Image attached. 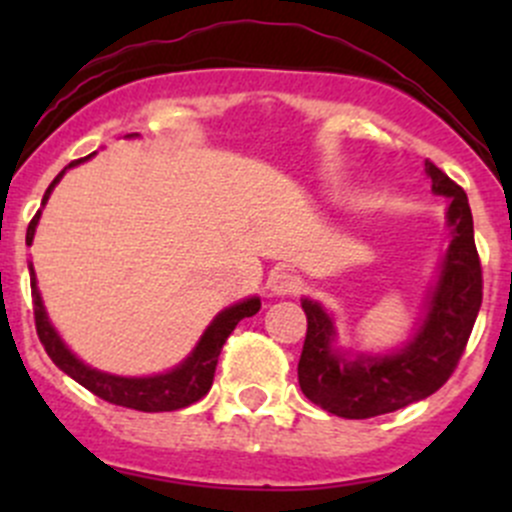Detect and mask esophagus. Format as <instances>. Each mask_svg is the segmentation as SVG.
Returning <instances> with one entry per match:
<instances>
[{
  "mask_svg": "<svg viewBox=\"0 0 512 512\" xmlns=\"http://www.w3.org/2000/svg\"><path fill=\"white\" fill-rule=\"evenodd\" d=\"M270 289L275 294H297L302 289V280L289 270H277L270 275Z\"/></svg>",
  "mask_w": 512,
  "mask_h": 512,
  "instance_id": "esophagus-1",
  "label": "esophagus"
}]
</instances>
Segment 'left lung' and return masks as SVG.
<instances>
[{
	"label": "left lung",
	"instance_id": "8db88e82",
	"mask_svg": "<svg viewBox=\"0 0 512 512\" xmlns=\"http://www.w3.org/2000/svg\"><path fill=\"white\" fill-rule=\"evenodd\" d=\"M433 193L451 198L448 225L453 240L443 260L441 280L428 317L414 342L399 354L359 356L347 361L332 352L334 327L322 307L304 299L307 337L297 364L299 389L312 404L342 418L391 414L436 394L461 361L483 302V270L473 240V215L466 190L426 160Z\"/></svg>",
	"mask_w": 512,
	"mask_h": 512
}]
</instances>
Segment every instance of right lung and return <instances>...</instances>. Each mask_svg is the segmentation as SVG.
Returning <instances> with one entry per match:
<instances>
[{
  "instance_id": "add662e5",
  "label": "right lung",
  "mask_w": 512,
  "mask_h": 512,
  "mask_svg": "<svg viewBox=\"0 0 512 512\" xmlns=\"http://www.w3.org/2000/svg\"><path fill=\"white\" fill-rule=\"evenodd\" d=\"M91 156L71 160V165H79L81 160H89ZM66 170V168H64ZM61 170L51 185L46 188L44 200H49V193L54 190V185L59 183ZM39 213L34 215L32 223L27 227V245H32V237L36 230V223H39ZM29 275H32V307H34V324H36V334H39V342L44 347V352L49 354V359L59 366L64 374H69L71 379L79 381L84 389H89L91 394L98 396V399L108 401V404L116 406H126V409H136V411H146V414H158V411H178L185 409V406L195 404V401L203 399L205 394L213 386V376H215V366H218V356L223 352V344L227 342V337L232 334V329L237 327L240 319L252 317V314L260 312V299L252 297L247 302L235 304V307L225 309L215 317V322L210 324L208 332L203 334L200 344L195 347V352L178 366V369L168 371V374L160 376H148V379H123V376H111V374H101V371L89 369V366L81 364L69 349L61 344V339L56 337V332L51 329L49 319H46L44 304H41L39 292H36V282H34V270L29 267Z\"/></svg>"
}]
</instances>
